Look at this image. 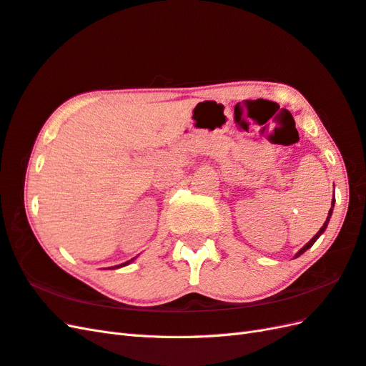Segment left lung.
Wrapping results in <instances>:
<instances>
[{"mask_svg": "<svg viewBox=\"0 0 366 366\" xmlns=\"http://www.w3.org/2000/svg\"><path fill=\"white\" fill-rule=\"evenodd\" d=\"M334 204H335V198H332V204H331V209H330V213H327V218H326L325 224H323V226H322V229H320V230H318V232L315 233V235H314V238H312L311 241H309L306 246H303V249H300V250L297 252V255H295V258H297V257H300V255H302V254H305V252H306L307 249H311V247H312V244H314V242H315V241L318 239V237H320V235H322V233H323V232L326 230V227H327V222H330V218H331V214H332V209H334Z\"/></svg>", "mask_w": 366, "mask_h": 366, "instance_id": "obj_1", "label": "left lung"}]
</instances>
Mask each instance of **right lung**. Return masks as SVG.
Instances as JSON below:
<instances>
[{
	"mask_svg": "<svg viewBox=\"0 0 366 366\" xmlns=\"http://www.w3.org/2000/svg\"><path fill=\"white\" fill-rule=\"evenodd\" d=\"M131 261H133V259H129V261H127V263H122V264H119V266H114V267H112V269H117V267H124V266L129 264V263H131Z\"/></svg>",
	"mask_w": 366,
	"mask_h": 366,
	"instance_id": "obj_1",
	"label": "right lung"
}]
</instances>
